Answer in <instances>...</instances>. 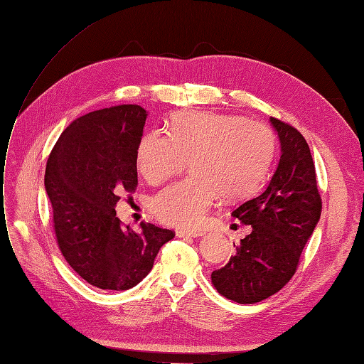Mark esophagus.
I'll use <instances>...</instances> for the list:
<instances>
[{
  "instance_id": "obj_1",
  "label": "esophagus",
  "mask_w": 364,
  "mask_h": 364,
  "mask_svg": "<svg viewBox=\"0 0 364 364\" xmlns=\"http://www.w3.org/2000/svg\"><path fill=\"white\" fill-rule=\"evenodd\" d=\"M178 237H199L203 235V231L199 230H192V231H186V230H177Z\"/></svg>"
}]
</instances>
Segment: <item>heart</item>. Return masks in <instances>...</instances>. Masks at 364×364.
Returning a JSON list of instances; mask_svg holds the SVG:
<instances>
[{"label": "heart", "instance_id": "heart-1", "mask_svg": "<svg viewBox=\"0 0 364 364\" xmlns=\"http://www.w3.org/2000/svg\"><path fill=\"white\" fill-rule=\"evenodd\" d=\"M276 150L270 127L243 117L183 112L172 119L171 134L145 133L136 165L150 184H160L191 160L193 177L153 198L156 216L171 226L192 230L203 223L220 195L226 200L249 196L262 180Z\"/></svg>", "mask_w": 364, "mask_h": 364}]
</instances>
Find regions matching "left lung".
<instances>
[{"mask_svg":"<svg viewBox=\"0 0 364 364\" xmlns=\"http://www.w3.org/2000/svg\"><path fill=\"white\" fill-rule=\"evenodd\" d=\"M270 121L282 148L279 165L265 189L232 211L252 231L230 262L211 273L218 292L240 304L259 303L288 284L322 210L303 134L277 118Z\"/></svg>","mask_w":364,"mask_h":364,"instance_id":"left-lung-1","label":"left lung"}]
</instances>
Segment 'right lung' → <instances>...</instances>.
<instances>
[{"label": "right lung", "instance_id": "1", "mask_svg": "<svg viewBox=\"0 0 364 364\" xmlns=\"http://www.w3.org/2000/svg\"><path fill=\"white\" fill-rule=\"evenodd\" d=\"M145 119L138 105L90 112L61 133L46 164L58 247L73 270L100 289L138 285L175 235L145 222L134 232L115 218L119 196L138 186L136 151Z\"/></svg>", "mask_w": 364, "mask_h": 364}]
</instances>
